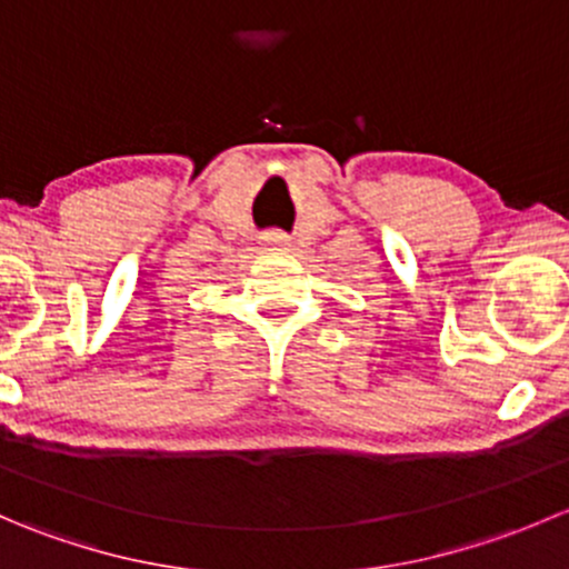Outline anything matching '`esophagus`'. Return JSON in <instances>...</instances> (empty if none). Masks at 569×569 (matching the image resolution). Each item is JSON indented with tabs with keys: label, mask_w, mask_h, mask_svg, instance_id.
Returning a JSON list of instances; mask_svg holds the SVG:
<instances>
[{
	"label": "esophagus",
	"mask_w": 569,
	"mask_h": 569,
	"mask_svg": "<svg viewBox=\"0 0 569 569\" xmlns=\"http://www.w3.org/2000/svg\"><path fill=\"white\" fill-rule=\"evenodd\" d=\"M263 244H267L269 250H286L289 248V237L280 231H269L267 237H263Z\"/></svg>",
	"instance_id": "obj_1"
}]
</instances>
